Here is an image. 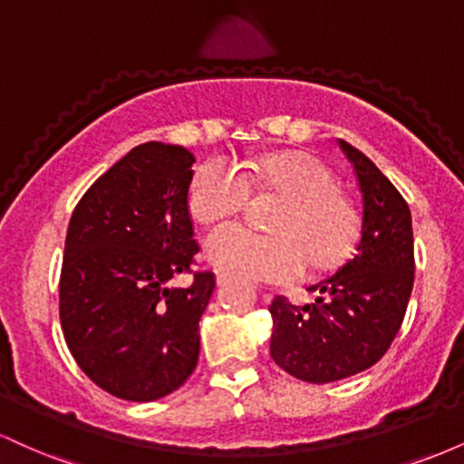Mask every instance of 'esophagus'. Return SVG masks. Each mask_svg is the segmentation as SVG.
<instances>
[{
    "mask_svg": "<svg viewBox=\"0 0 464 464\" xmlns=\"http://www.w3.org/2000/svg\"><path fill=\"white\" fill-rule=\"evenodd\" d=\"M218 285H220V287H225V285H228V284H231V276H228V275H225V273H220V275H218Z\"/></svg>",
    "mask_w": 464,
    "mask_h": 464,
    "instance_id": "obj_1",
    "label": "esophagus"
}]
</instances>
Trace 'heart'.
Segmentation results:
<instances>
[{"label": "heart", "mask_w": 464, "mask_h": 464, "mask_svg": "<svg viewBox=\"0 0 464 464\" xmlns=\"http://www.w3.org/2000/svg\"><path fill=\"white\" fill-rule=\"evenodd\" d=\"M254 188L281 196L270 228L255 233L242 227L216 231L207 255L218 268L244 281L287 284L307 266L332 270L358 246L362 214L338 189V179L321 159L307 152L268 154L250 163L246 177L227 157H214L196 169L189 185V211L196 222L218 227L246 209Z\"/></svg>", "instance_id": "1"}]
</instances>
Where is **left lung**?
Segmentation results:
<instances>
[{"mask_svg": "<svg viewBox=\"0 0 464 464\" xmlns=\"http://www.w3.org/2000/svg\"><path fill=\"white\" fill-rule=\"evenodd\" d=\"M362 194V236L338 273L312 285L324 296L296 307L270 303V355L310 384L344 380L384 358L401 327L414 284V239L408 202L366 154L338 140Z\"/></svg>", "mask_w": 464, "mask_h": 464, "instance_id": "8db88e82", "label": "left lung"}]
</instances>
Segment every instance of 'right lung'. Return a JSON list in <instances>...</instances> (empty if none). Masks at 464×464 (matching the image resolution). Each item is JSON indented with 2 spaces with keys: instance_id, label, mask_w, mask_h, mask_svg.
<instances>
[{
  "instance_id": "right-lung-1",
  "label": "right lung",
  "mask_w": 464,
  "mask_h": 464,
  "mask_svg": "<svg viewBox=\"0 0 464 464\" xmlns=\"http://www.w3.org/2000/svg\"><path fill=\"white\" fill-rule=\"evenodd\" d=\"M194 154L148 141L109 168L69 220L61 284V327L84 375L126 401L177 391L200 353L198 321L216 276L191 273L200 246L189 216Z\"/></svg>"
}]
</instances>
